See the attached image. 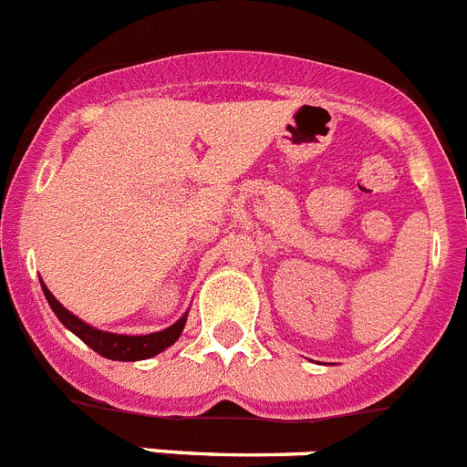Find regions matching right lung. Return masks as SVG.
<instances>
[{
    "label": "right lung",
    "mask_w": 467,
    "mask_h": 467,
    "mask_svg": "<svg viewBox=\"0 0 467 467\" xmlns=\"http://www.w3.org/2000/svg\"><path fill=\"white\" fill-rule=\"evenodd\" d=\"M43 293H46V300L50 303L52 312L57 314L61 323L68 327L73 335H78L88 348L96 350L98 355H103L108 359H121V362H135V359H146L153 358V355L162 353L164 348H170L176 339L183 332L185 321H188V314L179 318L174 326L164 327V330L153 332V335H140V337H130V335H114V332H103L91 327L88 323H84L82 318H78L75 314H70L64 305L47 291L46 284L41 282Z\"/></svg>",
    "instance_id": "add662e5"
}]
</instances>
